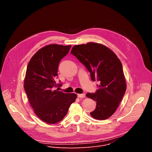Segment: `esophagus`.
Listing matches in <instances>:
<instances>
[{"label":"esophagus","instance_id":"34e87169","mask_svg":"<svg viewBox=\"0 0 152 152\" xmlns=\"http://www.w3.org/2000/svg\"><path fill=\"white\" fill-rule=\"evenodd\" d=\"M77 97L79 98H84L85 97V94H77Z\"/></svg>","mask_w":152,"mask_h":152}]
</instances>
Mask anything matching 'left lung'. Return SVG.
Returning a JSON list of instances; mask_svg holds the SVG:
<instances>
[{
  "instance_id": "obj_1",
  "label": "left lung",
  "mask_w": 152,
  "mask_h": 152,
  "mask_svg": "<svg viewBox=\"0 0 152 152\" xmlns=\"http://www.w3.org/2000/svg\"><path fill=\"white\" fill-rule=\"evenodd\" d=\"M71 53L88 69L91 80L100 82L95 93L86 95L96 102V107L90 113L91 116L100 120L110 117L117 109L126 90L121 61L110 49L92 42L74 46Z\"/></svg>"
}]
</instances>
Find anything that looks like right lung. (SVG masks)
<instances>
[{"label": "right lung", "mask_w": 152, "mask_h": 152, "mask_svg": "<svg viewBox=\"0 0 152 152\" xmlns=\"http://www.w3.org/2000/svg\"><path fill=\"white\" fill-rule=\"evenodd\" d=\"M71 45H49L38 50L31 59L24 80V88L35 114L41 120L55 124L66 115L77 94L54 90L60 61ZM61 86V83L58 84Z\"/></svg>", "instance_id": "add662e5"}]
</instances>
